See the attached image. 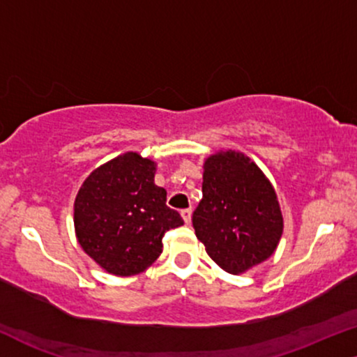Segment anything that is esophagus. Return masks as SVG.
I'll return each mask as SVG.
<instances>
[{"label":"esophagus","instance_id":"obj_1","mask_svg":"<svg viewBox=\"0 0 357 357\" xmlns=\"http://www.w3.org/2000/svg\"><path fill=\"white\" fill-rule=\"evenodd\" d=\"M191 214H192V209H191V207H186V209H183V211H181V215H183L184 222H186V224L191 222Z\"/></svg>","mask_w":357,"mask_h":357}]
</instances>
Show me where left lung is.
<instances>
[{"label":"left lung","mask_w":357,"mask_h":357,"mask_svg":"<svg viewBox=\"0 0 357 357\" xmlns=\"http://www.w3.org/2000/svg\"><path fill=\"white\" fill-rule=\"evenodd\" d=\"M202 179L192 227L211 259L236 275L267 260L282 237L283 218L259 166L242 153H218L207 158Z\"/></svg>","instance_id":"1"}]
</instances>
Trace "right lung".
<instances>
[{"instance_id": "right-lung-1", "label": "right lung", "mask_w": 357, "mask_h": 357, "mask_svg": "<svg viewBox=\"0 0 357 357\" xmlns=\"http://www.w3.org/2000/svg\"><path fill=\"white\" fill-rule=\"evenodd\" d=\"M155 163L125 153L85 179L74 204L77 241L85 254L114 275H135L163 250V236L184 224L155 184Z\"/></svg>"}]
</instances>
